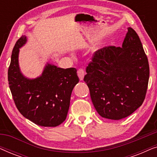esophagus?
<instances>
[{
    "mask_svg": "<svg viewBox=\"0 0 157 157\" xmlns=\"http://www.w3.org/2000/svg\"><path fill=\"white\" fill-rule=\"evenodd\" d=\"M77 73H78V76L79 79H80V81H83V78H84V76H85L84 70L82 69V68H81V69L78 70Z\"/></svg>",
    "mask_w": 157,
    "mask_h": 157,
    "instance_id": "esophagus-1",
    "label": "esophagus"
}]
</instances>
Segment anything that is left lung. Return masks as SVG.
<instances>
[{
  "mask_svg": "<svg viewBox=\"0 0 157 157\" xmlns=\"http://www.w3.org/2000/svg\"><path fill=\"white\" fill-rule=\"evenodd\" d=\"M86 73L84 81L101 117L119 120L141 106L147 93L149 66L134 30L128 28L121 47L96 51Z\"/></svg>",
  "mask_w": 157,
  "mask_h": 157,
  "instance_id": "8db88e82",
  "label": "left lung"
}]
</instances>
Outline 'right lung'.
Segmentation results:
<instances>
[{
  "mask_svg": "<svg viewBox=\"0 0 157 157\" xmlns=\"http://www.w3.org/2000/svg\"><path fill=\"white\" fill-rule=\"evenodd\" d=\"M28 41L22 36L15 44L8 72V84L19 112L41 126H57L66 119L71 95L79 78L75 68H62L47 62L35 78L25 76L19 66L20 48Z\"/></svg>",
  "mask_w": 157,
  "mask_h": 157,
  "instance_id": "add662e5",
  "label": "right lung"
}]
</instances>
